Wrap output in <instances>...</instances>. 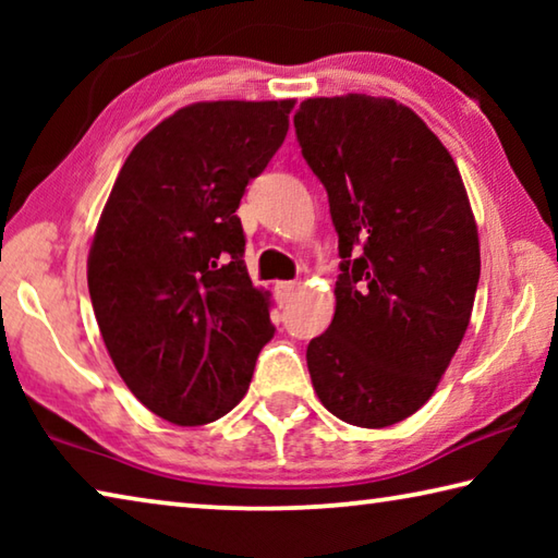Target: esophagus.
I'll return each instance as SVG.
<instances>
[{
	"mask_svg": "<svg viewBox=\"0 0 558 558\" xmlns=\"http://www.w3.org/2000/svg\"><path fill=\"white\" fill-rule=\"evenodd\" d=\"M295 288H298V282H292V280L276 282V298H278L280 305H286V302H290V298L295 295Z\"/></svg>",
	"mask_w": 558,
	"mask_h": 558,
	"instance_id": "esophagus-1",
	"label": "esophagus"
}]
</instances>
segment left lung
<instances>
[{
  "label": "left lung",
  "mask_w": 558,
  "mask_h": 558,
  "mask_svg": "<svg viewBox=\"0 0 558 558\" xmlns=\"http://www.w3.org/2000/svg\"><path fill=\"white\" fill-rule=\"evenodd\" d=\"M292 122L342 258L307 369L337 418L393 426L430 399L470 325L480 241L465 184L426 122L391 98H307Z\"/></svg>",
  "instance_id": "left-lung-1"
}]
</instances>
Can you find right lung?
Listing matches in <instances>:
<instances>
[{"label":"right lung","instance_id":"obj_1","mask_svg":"<svg viewBox=\"0 0 558 558\" xmlns=\"http://www.w3.org/2000/svg\"><path fill=\"white\" fill-rule=\"evenodd\" d=\"M292 106L177 110L132 149L100 214L88 290L102 342L140 403L177 426L229 413L276 332L235 209L286 140Z\"/></svg>","mask_w":558,"mask_h":558}]
</instances>
